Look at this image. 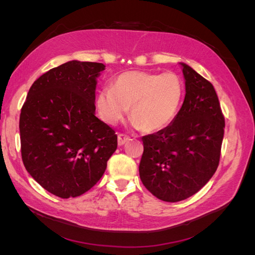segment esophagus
Wrapping results in <instances>:
<instances>
[{"label": "esophagus", "instance_id": "obj_1", "mask_svg": "<svg viewBox=\"0 0 255 255\" xmlns=\"http://www.w3.org/2000/svg\"><path fill=\"white\" fill-rule=\"evenodd\" d=\"M128 139H129V137L128 135L119 134L118 135V145H123Z\"/></svg>", "mask_w": 255, "mask_h": 255}]
</instances>
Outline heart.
<instances>
[{
  "label": "heart",
  "instance_id": "1",
  "mask_svg": "<svg viewBox=\"0 0 255 255\" xmlns=\"http://www.w3.org/2000/svg\"><path fill=\"white\" fill-rule=\"evenodd\" d=\"M183 95L184 83L174 72L128 71L115 79L113 88L99 92L97 107L101 118L112 126L122 120L130 107L133 126L154 133L173 121Z\"/></svg>",
  "mask_w": 255,
  "mask_h": 255
}]
</instances>
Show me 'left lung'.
<instances>
[{"instance_id":"obj_1","label":"left lung","mask_w":255,"mask_h":255,"mask_svg":"<svg viewBox=\"0 0 255 255\" xmlns=\"http://www.w3.org/2000/svg\"><path fill=\"white\" fill-rule=\"evenodd\" d=\"M186 95L173 121L142 137L139 175L144 187L166 202L195 195L219 165L225 117L213 85L181 63Z\"/></svg>"}]
</instances>
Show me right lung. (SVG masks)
Listing matches in <instances>:
<instances>
[{
    "label": "right lung",
    "instance_id": "obj_1",
    "mask_svg": "<svg viewBox=\"0 0 255 255\" xmlns=\"http://www.w3.org/2000/svg\"><path fill=\"white\" fill-rule=\"evenodd\" d=\"M101 63L71 60L29 88L20 114L21 155L33 179L51 194L79 197L101 179L117 135L96 117Z\"/></svg>",
    "mask_w": 255,
    "mask_h": 255
}]
</instances>
